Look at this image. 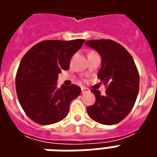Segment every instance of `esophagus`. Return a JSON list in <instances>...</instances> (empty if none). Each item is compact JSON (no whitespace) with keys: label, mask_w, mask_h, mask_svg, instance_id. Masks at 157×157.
Wrapping results in <instances>:
<instances>
[{"label":"esophagus","mask_w":157,"mask_h":157,"mask_svg":"<svg viewBox=\"0 0 157 157\" xmlns=\"http://www.w3.org/2000/svg\"><path fill=\"white\" fill-rule=\"evenodd\" d=\"M89 90L87 88H86V87H82V94H84L86 92H88Z\"/></svg>","instance_id":"obj_1"}]
</instances>
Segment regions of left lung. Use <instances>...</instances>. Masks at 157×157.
Returning <instances> with one entry per match:
<instances>
[{
    "mask_svg": "<svg viewBox=\"0 0 157 157\" xmlns=\"http://www.w3.org/2000/svg\"><path fill=\"white\" fill-rule=\"evenodd\" d=\"M102 57L98 77L106 86V94L92 89L96 102L86 110L99 124L113 125L122 121L131 111L137 98L140 75L134 59L124 47L111 39L86 42Z\"/></svg>",
    "mask_w": 157,
    "mask_h": 157,
    "instance_id": "1",
    "label": "left lung"
}]
</instances>
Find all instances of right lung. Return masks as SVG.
Segmentation results:
<instances>
[{"mask_svg": "<svg viewBox=\"0 0 157 157\" xmlns=\"http://www.w3.org/2000/svg\"><path fill=\"white\" fill-rule=\"evenodd\" d=\"M84 42L44 40L22 57L16 75V91L20 105L33 121L48 125L67 116L70 102L82 90L75 84L58 88V74L68 70L71 59Z\"/></svg>", "mask_w": 157, "mask_h": 157, "instance_id": "add662e5", "label": "right lung"}]
</instances>
